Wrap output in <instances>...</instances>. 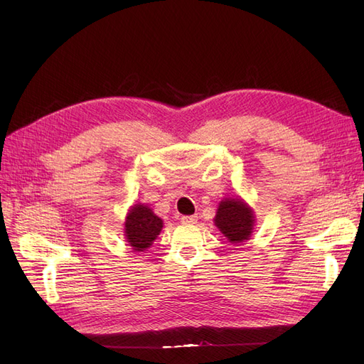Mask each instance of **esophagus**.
<instances>
[{
    "mask_svg": "<svg viewBox=\"0 0 364 364\" xmlns=\"http://www.w3.org/2000/svg\"><path fill=\"white\" fill-rule=\"evenodd\" d=\"M181 222H182L183 225H194V223L197 222V215H183V217L181 218Z\"/></svg>",
    "mask_w": 364,
    "mask_h": 364,
    "instance_id": "1",
    "label": "esophagus"
}]
</instances>
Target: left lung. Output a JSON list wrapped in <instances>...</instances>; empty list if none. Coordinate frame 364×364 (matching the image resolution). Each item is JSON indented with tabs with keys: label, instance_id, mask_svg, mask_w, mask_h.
Listing matches in <instances>:
<instances>
[{
	"label": "left lung",
	"instance_id": "obj_1",
	"mask_svg": "<svg viewBox=\"0 0 364 364\" xmlns=\"http://www.w3.org/2000/svg\"><path fill=\"white\" fill-rule=\"evenodd\" d=\"M214 223L230 243H245L255 225L252 208L240 197H226L218 203Z\"/></svg>",
	"mask_w": 364,
	"mask_h": 364
}]
</instances>
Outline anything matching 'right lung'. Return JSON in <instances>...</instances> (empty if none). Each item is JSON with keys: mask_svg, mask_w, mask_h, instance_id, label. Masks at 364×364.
<instances>
[{"mask_svg": "<svg viewBox=\"0 0 364 364\" xmlns=\"http://www.w3.org/2000/svg\"><path fill=\"white\" fill-rule=\"evenodd\" d=\"M162 226V218L153 213L147 205H134L129 209L124 222V235L129 246L135 252H144L161 234Z\"/></svg>", "mask_w": 364, "mask_h": 364, "instance_id": "right-lung-1", "label": "right lung"}]
</instances>
